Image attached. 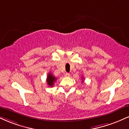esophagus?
I'll return each instance as SVG.
<instances>
[{"label": "esophagus", "instance_id": "obj_1", "mask_svg": "<svg viewBox=\"0 0 129 129\" xmlns=\"http://www.w3.org/2000/svg\"><path fill=\"white\" fill-rule=\"evenodd\" d=\"M65 76H66V77H69L70 76V74L69 73H65Z\"/></svg>", "mask_w": 129, "mask_h": 129}]
</instances>
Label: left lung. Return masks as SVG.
<instances>
[{
	"instance_id": "1",
	"label": "left lung",
	"mask_w": 129,
	"mask_h": 129,
	"mask_svg": "<svg viewBox=\"0 0 129 129\" xmlns=\"http://www.w3.org/2000/svg\"><path fill=\"white\" fill-rule=\"evenodd\" d=\"M82 78V79H83V78Z\"/></svg>"
}]
</instances>
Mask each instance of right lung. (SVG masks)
<instances>
[{
  "label": "right lung",
  "instance_id": "add662e5",
  "mask_svg": "<svg viewBox=\"0 0 129 129\" xmlns=\"http://www.w3.org/2000/svg\"><path fill=\"white\" fill-rule=\"evenodd\" d=\"M56 81V78L53 76V75L51 73H48V76L47 78V82L48 84V86L49 87H53V84H54V82Z\"/></svg>",
  "mask_w": 129,
  "mask_h": 129
}]
</instances>
